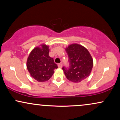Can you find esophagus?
Returning a JSON list of instances; mask_svg holds the SVG:
<instances>
[{
	"instance_id": "obj_1",
	"label": "esophagus",
	"mask_w": 120,
	"mask_h": 120,
	"mask_svg": "<svg viewBox=\"0 0 120 120\" xmlns=\"http://www.w3.org/2000/svg\"><path fill=\"white\" fill-rule=\"evenodd\" d=\"M58 67L59 68H61L62 67V64L61 63H59V64H58Z\"/></svg>"
}]
</instances>
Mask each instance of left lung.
<instances>
[{
	"instance_id": "left-lung-1",
	"label": "left lung",
	"mask_w": 120,
	"mask_h": 120,
	"mask_svg": "<svg viewBox=\"0 0 120 120\" xmlns=\"http://www.w3.org/2000/svg\"><path fill=\"white\" fill-rule=\"evenodd\" d=\"M69 57V67H63L67 79L71 82H80L90 75L93 67V60L86 48L73 44L66 48Z\"/></svg>"
}]
</instances>
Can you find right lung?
Masks as SVG:
<instances>
[{
  "label": "right lung",
  "instance_id": "right-lung-1",
  "mask_svg": "<svg viewBox=\"0 0 120 120\" xmlns=\"http://www.w3.org/2000/svg\"><path fill=\"white\" fill-rule=\"evenodd\" d=\"M49 47L42 45L30 52L27 60V68L30 75L38 82L48 81L57 68L53 58L49 56Z\"/></svg>",
  "mask_w": 120,
  "mask_h": 120
}]
</instances>
